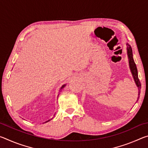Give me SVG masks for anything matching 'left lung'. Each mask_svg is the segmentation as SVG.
Here are the masks:
<instances>
[{"label":"left lung","instance_id":"left-lung-1","mask_svg":"<svg viewBox=\"0 0 148 148\" xmlns=\"http://www.w3.org/2000/svg\"><path fill=\"white\" fill-rule=\"evenodd\" d=\"M126 45H127V56H128V59H129V68H130V70H131V74L132 75V77H133L135 84H136V86L138 87V96H139L140 92V88H141V84H140V80L138 79V76L137 68L133 59V55H132V50L131 48V46H130L128 43H127Z\"/></svg>","mask_w":148,"mask_h":148}]
</instances>
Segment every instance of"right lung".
I'll return each instance as SVG.
<instances>
[{
  "label": "right lung",
  "mask_w": 148,
  "mask_h": 148,
  "mask_svg": "<svg viewBox=\"0 0 148 148\" xmlns=\"http://www.w3.org/2000/svg\"><path fill=\"white\" fill-rule=\"evenodd\" d=\"M66 86V84H64V85H62V86L61 87V89H60V90H61V89H62V88H63V87H64L65 86ZM52 119H53V118H51V119H49V120H47V121H45L44 123H47V122H48V121H50V120H51Z\"/></svg>",
  "instance_id": "obj_1"
}]
</instances>
